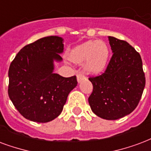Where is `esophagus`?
Returning <instances> with one entry per match:
<instances>
[{"label": "esophagus", "instance_id": "obj_1", "mask_svg": "<svg viewBox=\"0 0 151 151\" xmlns=\"http://www.w3.org/2000/svg\"><path fill=\"white\" fill-rule=\"evenodd\" d=\"M85 79H86V76L83 75L82 73H78L77 75V80H78V83H80L81 81H82Z\"/></svg>", "mask_w": 151, "mask_h": 151}]
</instances>
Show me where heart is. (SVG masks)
I'll return each instance as SVG.
<instances>
[{
  "mask_svg": "<svg viewBox=\"0 0 151 151\" xmlns=\"http://www.w3.org/2000/svg\"><path fill=\"white\" fill-rule=\"evenodd\" d=\"M109 48L101 40H89L71 50L69 59L75 63H84V69L88 73L99 74L106 69L109 60Z\"/></svg>",
  "mask_w": 151,
  "mask_h": 151,
  "instance_id": "b5f03b06",
  "label": "heart"
}]
</instances>
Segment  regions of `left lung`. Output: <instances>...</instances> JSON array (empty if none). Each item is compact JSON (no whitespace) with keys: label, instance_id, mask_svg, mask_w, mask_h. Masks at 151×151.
Segmentation results:
<instances>
[{"label":"left lung","instance_id":"1","mask_svg":"<svg viewBox=\"0 0 151 151\" xmlns=\"http://www.w3.org/2000/svg\"><path fill=\"white\" fill-rule=\"evenodd\" d=\"M109 41L113 55L103 74L88 78L93 86L88 104L97 116L115 120L135 109L146 80L141 56L134 48L112 36Z\"/></svg>","mask_w":151,"mask_h":151}]
</instances>
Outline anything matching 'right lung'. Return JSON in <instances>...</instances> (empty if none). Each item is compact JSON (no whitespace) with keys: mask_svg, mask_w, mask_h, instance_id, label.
Masks as SVG:
<instances>
[{"mask_svg":"<svg viewBox=\"0 0 151 151\" xmlns=\"http://www.w3.org/2000/svg\"><path fill=\"white\" fill-rule=\"evenodd\" d=\"M64 40L47 36L19 50L9 70V96L27 119L47 123L63 111L68 95L78 86L76 76L54 73L55 63L63 58Z\"/></svg>","mask_w":151,"mask_h":151,"instance_id":"obj_1","label":"right lung"}]
</instances>
